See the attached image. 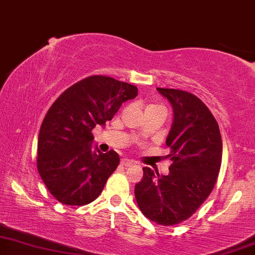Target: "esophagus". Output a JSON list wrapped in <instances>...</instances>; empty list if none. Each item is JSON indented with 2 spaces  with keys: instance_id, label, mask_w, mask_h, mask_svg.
Returning <instances> with one entry per match:
<instances>
[{
  "instance_id": "obj_1",
  "label": "esophagus",
  "mask_w": 255,
  "mask_h": 255,
  "mask_svg": "<svg viewBox=\"0 0 255 255\" xmlns=\"http://www.w3.org/2000/svg\"><path fill=\"white\" fill-rule=\"evenodd\" d=\"M121 164H123L124 166H131V165L135 164V160L129 158H123L121 159Z\"/></svg>"
}]
</instances>
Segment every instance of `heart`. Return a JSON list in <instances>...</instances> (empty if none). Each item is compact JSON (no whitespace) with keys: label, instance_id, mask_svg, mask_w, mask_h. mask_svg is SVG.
<instances>
[{"label":"heart","instance_id":"1","mask_svg":"<svg viewBox=\"0 0 255 255\" xmlns=\"http://www.w3.org/2000/svg\"><path fill=\"white\" fill-rule=\"evenodd\" d=\"M150 110H163V111H165L163 106H160V105H155V104H150V105L146 106L145 111H150Z\"/></svg>","mask_w":255,"mask_h":255}]
</instances>
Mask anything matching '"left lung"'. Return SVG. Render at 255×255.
<instances>
[{
    "instance_id": "8db88e82",
    "label": "left lung",
    "mask_w": 255,
    "mask_h": 255,
    "mask_svg": "<svg viewBox=\"0 0 255 255\" xmlns=\"http://www.w3.org/2000/svg\"><path fill=\"white\" fill-rule=\"evenodd\" d=\"M173 109L166 138L170 173L143 167L135 186L139 210L159 225H175L192 216L216 184L222 163L220 127L202 100L187 91L157 88Z\"/></svg>"
}]
</instances>
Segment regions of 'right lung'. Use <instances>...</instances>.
<instances>
[{"instance_id": "obj_1", "label": "right lung", "mask_w": 255, "mask_h": 255, "mask_svg": "<svg viewBox=\"0 0 255 255\" xmlns=\"http://www.w3.org/2000/svg\"><path fill=\"white\" fill-rule=\"evenodd\" d=\"M136 96L135 85L95 75L68 88L51 106L39 131L37 167L59 202L85 206L98 198L120 158L114 150L93 151L91 131Z\"/></svg>"}]
</instances>
